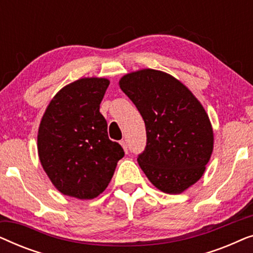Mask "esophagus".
<instances>
[{"label": "esophagus", "mask_w": 253, "mask_h": 253, "mask_svg": "<svg viewBox=\"0 0 253 253\" xmlns=\"http://www.w3.org/2000/svg\"><path fill=\"white\" fill-rule=\"evenodd\" d=\"M120 144L122 145L124 152H126V153H127V152H129V151H127V144H126V140H121Z\"/></svg>", "instance_id": "1"}]
</instances>
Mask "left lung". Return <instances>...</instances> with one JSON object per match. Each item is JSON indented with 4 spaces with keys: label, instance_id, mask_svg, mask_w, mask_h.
Masks as SVG:
<instances>
[{
    "label": "left lung",
    "instance_id": "8db88e82",
    "mask_svg": "<svg viewBox=\"0 0 253 253\" xmlns=\"http://www.w3.org/2000/svg\"><path fill=\"white\" fill-rule=\"evenodd\" d=\"M120 87L146 126V147L138 155L155 188L177 195L195 184L213 152V129L198 99L164 71L143 69L123 76Z\"/></svg>",
    "mask_w": 253,
    "mask_h": 253
}]
</instances>
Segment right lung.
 <instances>
[{
    "label": "right lung",
    "mask_w": 253,
    "mask_h": 253,
    "mask_svg": "<svg viewBox=\"0 0 253 253\" xmlns=\"http://www.w3.org/2000/svg\"><path fill=\"white\" fill-rule=\"evenodd\" d=\"M109 81L82 78L51 99L38 131V153L61 193L93 199L105 191L124 151L107 132L100 113Z\"/></svg>",
    "instance_id": "add662e5"
}]
</instances>
